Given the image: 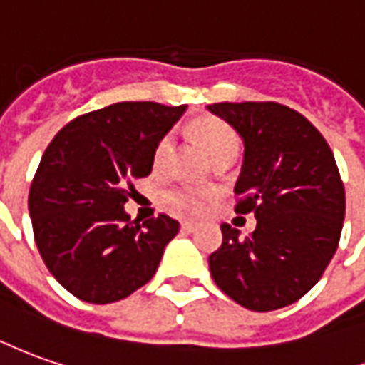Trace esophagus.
Instances as JSON below:
<instances>
[{
  "label": "esophagus",
  "instance_id": "34e87169",
  "mask_svg": "<svg viewBox=\"0 0 365 365\" xmlns=\"http://www.w3.org/2000/svg\"><path fill=\"white\" fill-rule=\"evenodd\" d=\"M195 227H197V225L193 224V222H182V230H183V232H193Z\"/></svg>",
  "mask_w": 365,
  "mask_h": 365
}]
</instances>
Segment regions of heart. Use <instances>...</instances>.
Returning <instances> with one entry per match:
<instances>
[{
    "mask_svg": "<svg viewBox=\"0 0 365 365\" xmlns=\"http://www.w3.org/2000/svg\"><path fill=\"white\" fill-rule=\"evenodd\" d=\"M195 133H197L202 145L212 158L220 155V153H227V151L237 153L240 140H237L235 131L224 121H200L195 125ZM173 148H175V135L173 133H165L162 140L158 141L155 151H153V165L158 170H165L170 165ZM210 200H212V193L205 192V190H195V187H178V190L168 193V205L172 207V212L182 215L200 214Z\"/></svg>",
    "mask_w": 365,
    "mask_h": 365,
    "instance_id": "b5f03b06",
    "label": "heart"
}]
</instances>
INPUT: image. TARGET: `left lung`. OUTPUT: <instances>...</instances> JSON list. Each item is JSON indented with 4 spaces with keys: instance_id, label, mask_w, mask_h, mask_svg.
Wrapping results in <instances>:
<instances>
[{
    "instance_id": "1",
    "label": "left lung",
    "mask_w": 365,
    "mask_h": 365,
    "mask_svg": "<svg viewBox=\"0 0 365 365\" xmlns=\"http://www.w3.org/2000/svg\"><path fill=\"white\" fill-rule=\"evenodd\" d=\"M207 110L244 140L235 212L257 220L245 237L222 224L212 277L247 309L289 306L318 284L338 250L346 193L334 153L302 113L276 101H224Z\"/></svg>"
}]
</instances>
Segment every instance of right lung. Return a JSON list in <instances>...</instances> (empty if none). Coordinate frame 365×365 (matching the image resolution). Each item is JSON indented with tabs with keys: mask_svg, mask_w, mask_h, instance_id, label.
Segmentation results:
<instances>
[{
	"mask_svg": "<svg viewBox=\"0 0 365 365\" xmlns=\"http://www.w3.org/2000/svg\"><path fill=\"white\" fill-rule=\"evenodd\" d=\"M183 111L121 101L69 121L47 145L27 205L37 250L69 294L111 304L153 277L180 224L165 214L138 224L123 205Z\"/></svg>",
	"mask_w": 365,
	"mask_h": 365,
	"instance_id": "add662e5",
	"label": "right lung"
}]
</instances>
